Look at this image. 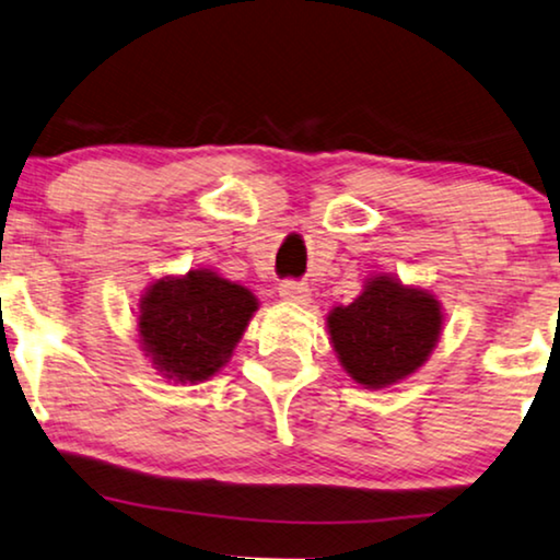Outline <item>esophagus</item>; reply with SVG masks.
<instances>
[{"label":"esophagus","mask_w":560,"mask_h":560,"mask_svg":"<svg viewBox=\"0 0 560 560\" xmlns=\"http://www.w3.org/2000/svg\"><path fill=\"white\" fill-rule=\"evenodd\" d=\"M280 298L282 301H288V303H301V305H305L311 301V288L305 285V282H295V280H285V282H280Z\"/></svg>","instance_id":"obj_1"}]
</instances>
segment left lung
Instances as JSON below:
<instances>
[{"instance_id":"left-lung-1","label":"left lung","mask_w":560,"mask_h":560,"mask_svg":"<svg viewBox=\"0 0 560 560\" xmlns=\"http://www.w3.org/2000/svg\"><path fill=\"white\" fill-rule=\"evenodd\" d=\"M336 357L366 389L395 385L428 362L443 331V308L431 290L372 275L349 305L326 316Z\"/></svg>"}]
</instances>
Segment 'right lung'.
Listing matches in <instances>:
<instances>
[{
    "label": "right lung",
    "mask_w": 560,
    "mask_h": 560,
    "mask_svg": "<svg viewBox=\"0 0 560 560\" xmlns=\"http://www.w3.org/2000/svg\"><path fill=\"white\" fill-rule=\"evenodd\" d=\"M257 308L249 288L213 270L165 275L137 303L140 347L165 380L198 385L232 359Z\"/></svg>",
    "instance_id": "add662e5"
}]
</instances>
